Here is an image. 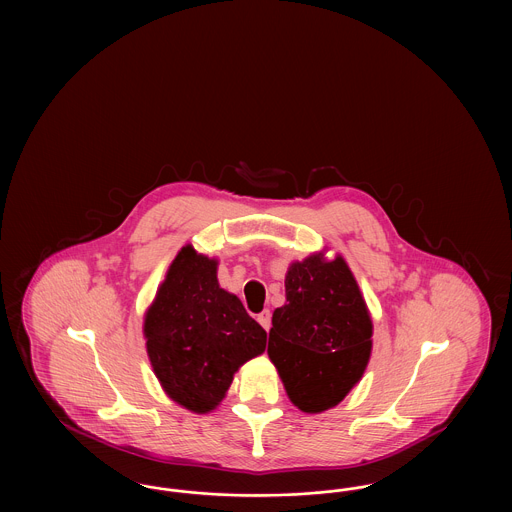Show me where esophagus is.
I'll return each instance as SVG.
<instances>
[{
    "label": "esophagus",
    "instance_id": "34e87169",
    "mask_svg": "<svg viewBox=\"0 0 512 512\" xmlns=\"http://www.w3.org/2000/svg\"><path fill=\"white\" fill-rule=\"evenodd\" d=\"M257 320H259V324L265 328V330H270V311L268 309H265L259 317H257Z\"/></svg>",
    "mask_w": 512,
    "mask_h": 512
}]
</instances>
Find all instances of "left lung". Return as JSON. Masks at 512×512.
<instances>
[{
  "instance_id": "left-lung-1",
  "label": "left lung",
  "mask_w": 512,
  "mask_h": 512,
  "mask_svg": "<svg viewBox=\"0 0 512 512\" xmlns=\"http://www.w3.org/2000/svg\"><path fill=\"white\" fill-rule=\"evenodd\" d=\"M286 305L272 315L268 357L293 405L320 413L349 393L365 372L372 320L347 267L311 255L286 274Z\"/></svg>"
}]
</instances>
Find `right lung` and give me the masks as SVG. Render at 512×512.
Instances as JSON below:
<instances>
[{"mask_svg": "<svg viewBox=\"0 0 512 512\" xmlns=\"http://www.w3.org/2000/svg\"><path fill=\"white\" fill-rule=\"evenodd\" d=\"M147 355L163 390L194 413L213 411L245 361L261 355L267 332L242 301L224 292L217 261L192 245L172 261L144 320Z\"/></svg>", "mask_w": 512, "mask_h": 512, "instance_id": "add662e5", "label": "right lung"}]
</instances>
